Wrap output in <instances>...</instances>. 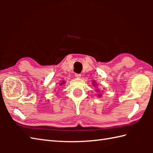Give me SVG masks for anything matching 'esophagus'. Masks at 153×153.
Segmentation results:
<instances>
[{"label":"esophagus","mask_w":153,"mask_h":153,"mask_svg":"<svg viewBox=\"0 0 153 153\" xmlns=\"http://www.w3.org/2000/svg\"><path fill=\"white\" fill-rule=\"evenodd\" d=\"M75 76L77 77V78H79V77H81V74H75Z\"/></svg>","instance_id":"obj_1"}]
</instances>
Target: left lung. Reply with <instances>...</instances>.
<instances>
[{
	"label": "left lung",
	"instance_id": "8db88e82",
	"mask_svg": "<svg viewBox=\"0 0 153 153\" xmlns=\"http://www.w3.org/2000/svg\"><path fill=\"white\" fill-rule=\"evenodd\" d=\"M99 96H100V95H99Z\"/></svg>",
	"mask_w": 153,
	"mask_h": 153
}]
</instances>
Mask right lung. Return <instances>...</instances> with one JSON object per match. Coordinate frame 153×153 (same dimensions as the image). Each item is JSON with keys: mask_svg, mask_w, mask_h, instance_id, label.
<instances>
[{"mask_svg": "<svg viewBox=\"0 0 153 153\" xmlns=\"http://www.w3.org/2000/svg\"><path fill=\"white\" fill-rule=\"evenodd\" d=\"M63 83H64V82H63Z\"/></svg>", "mask_w": 153, "mask_h": 153, "instance_id": "add662e5", "label": "right lung"}]
</instances>
